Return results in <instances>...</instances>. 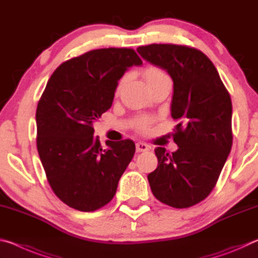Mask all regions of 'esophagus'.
Instances as JSON below:
<instances>
[{
	"label": "esophagus",
	"instance_id": "esophagus-1",
	"mask_svg": "<svg viewBox=\"0 0 258 258\" xmlns=\"http://www.w3.org/2000/svg\"><path fill=\"white\" fill-rule=\"evenodd\" d=\"M149 150V146L146 145L143 142H138L137 143V152H145Z\"/></svg>",
	"mask_w": 258,
	"mask_h": 258
}]
</instances>
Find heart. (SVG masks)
Wrapping results in <instances>:
<instances>
[{"instance_id":"1","label":"heart","mask_w":258,"mask_h":258,"mask_svg":"<svg viewBox=\"0 0 258 258\" xmlns=\"http://www.w3.org/2000/svg\"><path fill=\"white\" fill-rule=\"evenodd\" d=\"M165 76H166L165 73L161 71V69L157 68V67H148L146 71H145V78H146L147 83L148 82H151V81H155V80H157V78L165 77ZM148 124H149V123H148L147 120H143V121H141V123H140L139 127L142 128V130H145L147 126H148Z\"/></svg>"}]
</instances>
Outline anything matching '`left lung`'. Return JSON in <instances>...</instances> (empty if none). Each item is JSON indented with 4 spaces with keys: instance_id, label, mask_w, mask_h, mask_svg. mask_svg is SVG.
I'll return each mask as SVG.
<instances>
[{
    "instance_id": "1",
    "label": "left lung",
    "mask_w": 258,
    "mask_h": 258,
    "mask_svg": "<svg viewBox=\"0 0 258 258\" xmlns=\"http://www.w3.org/2000/svg\"><path fill=\"white\" fill-rule=\"evenodd\" d=\"M137 51L171 76V115L178 149H155L158 167L148 175L152 194L171 207L186 208L211 194L232 147V103L215 66L202 51L150 44Z\"/></svg>"
}]
</instances>
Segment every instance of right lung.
<instances>
[{"label": "right lung", "instance_id": "add662e5", "mask_svg": "<svg viewBox=\"0 0 258 258\" xmlns=\"http://www.w3.org/2000/svg\"><path fill=\"white\" fill-rule=\"evenodd\" d=\"M142 60L132 49L93 50L66 61L47 82L36 110L37 151L52 190L61 202L93 212L113 198L132 160V140L107 148L93 123L111 107L118 81Z\"/></svg>", "mask_w": 258, "mask_h": 258}]
</instances>
